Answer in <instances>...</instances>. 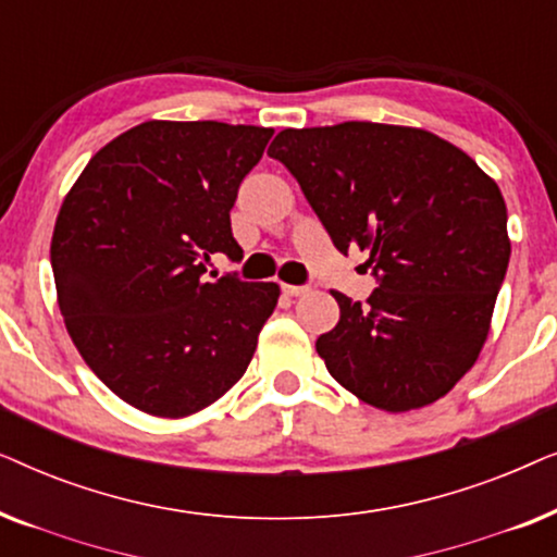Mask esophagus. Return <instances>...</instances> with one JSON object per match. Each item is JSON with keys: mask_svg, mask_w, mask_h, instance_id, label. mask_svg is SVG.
Returning <instances> with one entry per match:
<instances>
[{"mask_svg": "<svg viewBox=\"0 0 557 557\" xmlns=\"http://www.w3.org/2000/svg\"><path fill=\"white\" fill-rule=\"evenodd\" d=\"M284 292H286L288 296H301V294H307V292H309V286H294V284H284Z\"/></svg>", "mask_w": 557, "mask_h": 557, "instance_id": "1", "label": "esophagus"}]
</instances>
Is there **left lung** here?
<instances>
[{
  "instance_id": "left-lung-1",
  "label": "left lung",
  "mask_w": 557,
  "mask_h": 557,
  "mask_svg": "<svg viewBox=\"0 0 557 557\" xmlns=\"http://www.w3.org/2000/svg\"><path fill=\"white\" fill-rule=\"evenodd\" d=\"M269 157L377 278L364 304L332 292L339 322L317 339L330 375L387 413L444 398L482 352L512 253L497 182L425 128L372 121L284 128Z\"/></svg>"
}]
</instances>
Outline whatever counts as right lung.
<instances>
[{
	"label": "right lung",
	"instance_id": "1",
	"mask_svg": "<svg viewBox=\"0 0 557 557\" xmlns=\"http://www.w3.org/2000/svg\"><path fill=\"white\" fill-rule=\"evenodd\" d=\"M273 128L144 121L96 151L60 205L50 243L73 345L121 400L185 418L231 391L253 360L278 284L205 281L233 261L231 210Z\"/></svg>",
	"mask_w": 557,
	"mask_h": 557
}]
</instances>
